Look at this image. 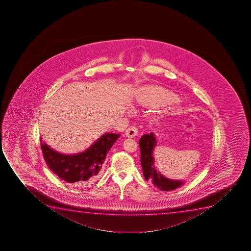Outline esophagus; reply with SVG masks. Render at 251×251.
I'll return each instance as SVG.
<instances>
[{
  "label": "esophagus",
  "mask_w": 251,
  "mask_h": 251,
  "mask_svg": "<svg viewBox=\"0 0 251 251\" xmlns=\"http://www.w3.org/2000/svg\"><path fill=\"white\" fill-rule=\"evenodd\" d=\"M125 133L128 138H134L138 134V128L135 126H131L126 130Z\"/></svg>",
  "instance_id": "1"
}]
</instances>
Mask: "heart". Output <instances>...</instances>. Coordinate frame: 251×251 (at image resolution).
I'll use <instances>...</instances> for the list:
<instances>
[{"label":"heart","instance_id":"obj_1","mask_svg":"<svg viewBox=\"0 0 251 251\" xmlns=\"http://www.w3.org/2000/svg\"><path fill=\"white\" fill-rule=\"evenodd\" d=\"M174 92L157 86H143L136 92L135 100L137 103L147 107L162 106L171 103L176 99Z\"/></svg>","mask_w":251,"mask_h":251}]
</instances>
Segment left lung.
Wrapping results in <instances>:
<instances>
[{
    "mask_svg": "<svg viewBox=\"0 0 251 251\" xmlns=\"http://www.w3.org/2000/svg\"><path fill=\"white\" fill-rule=\"evenodd\" d=\"M156 146V139L153 133L142 136L139 140L141 165L145 180H150L153 186L161 191H172L184 184L182 180H171L164 176L157 170L153 156V149Z\"/></svg>",
    "mask_w": 251,
    "mask_h": 251,
    "instance_id": "obj_1",
    "label": "left lung"
}]
</instances>
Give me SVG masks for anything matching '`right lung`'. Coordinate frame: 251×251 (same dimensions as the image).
<instances>
[{
    "label": "right lung",
    "mask_w": 251,
    "mask_h": 251,
    "mask_svg": "<svg viewBox=\"0 0 251 251\" xmlns=\"http://www.w3.org/2000/svg\"><path fill=\"white\" fill-rule=\"evenodd\" d=\"M120 134L104 133L86 151L74 154H65L53 151L42 143L43 155L49 168L66 182L86 186L98 180L106 153Z\"/></svg>",
    "instance_id": "obj_1"
}]
</instances>
